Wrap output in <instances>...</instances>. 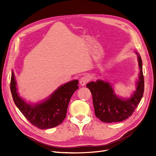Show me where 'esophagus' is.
<instances>
[{"mask_svg": "<svg viewBox=\"0 0 156 156\" xmlns=\"http://www.w3.org/2000/svg\"><path fill=\"white\" fill-rule=\"evenodd\" d=\"M89 80H90V79L88 76H83L81 79H80L79 83L81 86H84L89 81Z\"/></svg>", "mask_w": 156, "mask_h": 156, "instance_id": "esophagus-1", "label": "esophagus"}]
</instances>
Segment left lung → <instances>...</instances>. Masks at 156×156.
<instances>
[{"label":"left lung","mask_w":156,"mask_h":156,"mask_svg":"<svg viewBox=\"0 0 156 156\" xmlns=\"http://www.w3.org/2000/svg\"><path fill=\"white\" fill-rule=\"evenodd\" d=\"M135 53L137 55L140 73L136 90L130 98H119L115 94L111 83L102 80H97L96 82L92 81L87 84L92 94L95 115L103 122L112 123L127 119L133 114L143 98L144 81L142 59L137 52L135 51Z\"/></svg>","instance_id":"left-lung-1"}]
</instances>
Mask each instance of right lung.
I'll list each match as a JSON object with an SVG mask.
<instances>
[{"mask_svg": "<svg viewBox=\"0 0 156 156\" xmlns=\"http://www.w3.org/2000/svg\"><path fill=\"white\" fill-rule=\"evenodd\" d=\"M78 80H73L60 86L43 102L29 104L19 96L16 81L12 72L10 90L14 103L26 119L40 129L53 128L60 124L66 116L71 98L78 89Z\"/></svg>", "mask_w": 156, "mask_h": 156, "instance_id": "obj_1", "label": "right lung"}]
</instances>
